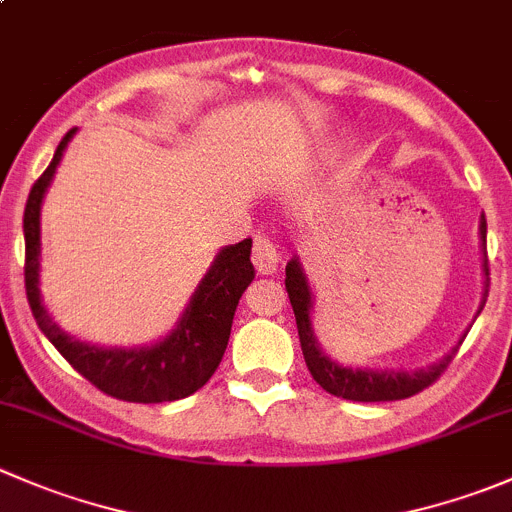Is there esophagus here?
Segmentation results:
<instances>
[{
	"label": "esophagus",
	"instance_id": "34e87169",
	"mask_svg": "<svg viewBox=\"0 0 512 512\" xmlns=\"http://www.w3.org/2000/svg\"><path fill=\"white\" fill-rule=\"evenodd\" d=\"M252 265L257 267L260 275H272L277 270V265H280V252H277V247L265 235L255 237V245H252Z\"/></svg>",
	"mask_w": 512,
	"mask_h": 512
}]
</instances>
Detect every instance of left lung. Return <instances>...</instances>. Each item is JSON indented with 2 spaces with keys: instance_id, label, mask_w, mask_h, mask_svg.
Instances as JSON below:
<instances>
[{
  "instance_id": "8db88e82",
  "label": "left lung",
  "mask_w": 512,
  "mask_h": 512,
  "mask_svg": "<svg viewBox=\"0 0 512 512\" xmlns=\"http://www.w3.org/2000/svg\"><path fill=\"white\" fill-rule=\"evenodd\" d=\"M485 235H488V225H485V215L480 217V247H483V275H485V290L483 300H480L478 315L485 307V297H488L490 287V267H488V252H485ZM285 287L290 295V305L295 310L297 335H300L302 355H305L307 370H310L312 380L327 390L330 395L342 400H355V403H385V400H405L410 395L420 393L428 385H433L440 377V372L448 367L458 352L460 342L455 350H450L443 360L433 362L420 370H372V367H345L337 360H332L317 342L315 330H312V290L307 282L305 270H302L300 257H292L285 267Z\"/></svg>"
}]
</instances>
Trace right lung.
I'll use <instances>...</instances> for the list:
<instances>
[{
	"label": "right lung",
	"mask_w": 512,
	"mask_h": 512,
	"mask_svg": "<svg viewBox=\"0 0 512 512\" xmlns=\"http://www.w3.org/2000/svg\"><path fill=\"white\" fill-rule=\"evenodd\" d=\"M74 132L77 127L62 137L52 162L34 182L24 207V287L34 320L59 355L102 393L127 403H172L187 398L210 380L225 355L237 302L255 280V267L250 262L252 240L247 237L217 252L182 317L162 340L142 347H99L67 335L42 305L39 217L47 187L52 185L54 172Z\"/></svg>",
	"instance_id": "right-lung-1"
}]
</instances>
